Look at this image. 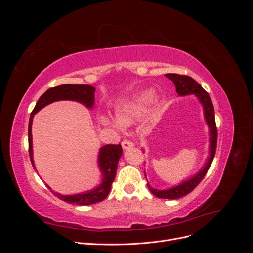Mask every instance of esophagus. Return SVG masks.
Instances as JSON below:
<instances>
[{
  "mask_svg": "<svg viewBox=\"0 0 253 253\" xmlns=\"http://www.w3.org/2000/svg\"><path fill=\"white\" fill-rule=\"evenodd\" d=\"M121 145H122V148H124L125 150H126V149H128V148H131V147H133L134 145V143L131 141V140H127V139H125L124 141L121 142Z\"/></svg>",
  "mask_w": 253,
  "mask_h": 253,
  "instance_id": "1",
  "label": "esophagus"
}]
</instances>
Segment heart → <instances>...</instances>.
<instances>
[{"instance_id": "1", "label": "heart", "mask_w": 253, "mask_h": 253, "mask_svg": "<svg viewBox=\"0 0 253 253\" xmlns=\"http://www.w3.org/2000/svg\"><path fill=\"white\" fill-rule=\"evenodd\" d=\"M152 98L153 91L151 89L143 90L138 94H136L132 98H129L127 101L119 104L116 108V111H115V115H116L118 124L122 126H126L134 119L142 116L144 112L147 111V108L149 103L151 102ZM99 121H100V124L104 126L118 127L116 124H114V122H112L109 118H106L104 116L99 118Z\"/></svg>"}]
</instances>
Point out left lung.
I'll return each instance as SVG.
<instances>
[{"instance_id": "obj_1", "label": "left lung", "mask_w": 253, "mask_h": 253, "mask_svg": "<svg viewBox=\"0 0 253 253\" xmlns=\"http://www.w3.org/2000/svg\"><path fill=\"white\" fill-rule=\"evenodd\" d=\"M167 78H169L174 82V85L176 86V91L179 96H186V95H195L198 100L202 103L204 108V115L207 125L209 126V133H210V145H209V157L207 159L203 169L195 174L193 177L190 179L181 182L180 185L175 186L173 188L167 189V190H157L152 188L148 183V188L151 192L154 194L156 197L159 198H168V200H176L189 194L190 192L196 188V186L200 183L205 175L208 172L209 168L213 162V158L215 156L216 151V143H217V128L215 125V116H214V108L211 101V98L209 94L198 84L193 78L189 77L186 75H179V74H167Z\"/></svg>"}]
</instances>
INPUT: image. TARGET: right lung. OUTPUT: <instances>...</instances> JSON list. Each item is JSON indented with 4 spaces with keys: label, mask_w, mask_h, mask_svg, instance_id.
<instances>
[{
    "label": "right lung",
    "mask_w": 253,
    "mask_h": 253,
    "mask_svg": "<svg viewBox=\"0 0 253 253\" xmlns=\"http://www.w3.org/2000/svg\"><path fill=\"white\" fill-rule=\"evenodd\" d=\"M95 90L94 86L87 84H62L56 87L47 89L39 98L34 111L30 114L28 124V148L30 162L34 168V157H33V136H32V125L35 114H37L44 106H46L55 101L60 100H72L84 104L88 109L94 106L95 102ZM122 155V148L120 144H106L99 151L98 155V166L102 173V182L97 188L86 191V192L78 193L74 195H62L56 193V195L66 203L75 205H91L99 202H102L108 196L111 191L112 183L115 179L117 171V166L119 158ZM47 186V185H46ZM48 187V186H47ZM49 190H51L48 187Z\"/></svg>",
    "instance_id": "obj_1"
}]
</instances>
